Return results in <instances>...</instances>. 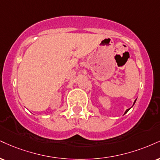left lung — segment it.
I'll list each match as a JSON object with an SVG mask.
<instances>
[{"label": "left lung", "mask_w": 160, "mask_h": 160, "mask_svg": "<svg viewBox=\"0 0 160 160\" xmlns=\"http://www.w3.org/2000/svg\"><path fill=\"white\" fill-rule=\"evenodd\" d=\"M136 100H135V101H134V103H133V105L134 104H135V103H136ZM130 109H127V110L126 111H125V112H124V114H126V113L127 112H128L129 111V110H130Z\"/></svg>", "instance_id": "1"}]
</instances>
